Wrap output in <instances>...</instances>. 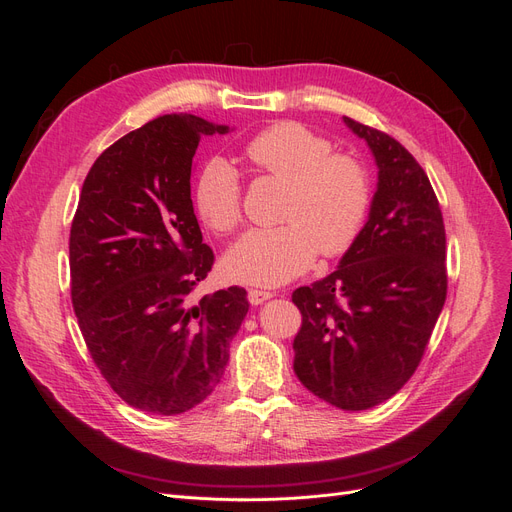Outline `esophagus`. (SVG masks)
<instances>
[{
	"instance_id": "1",
	"label": "esophagus",
	"mask_w": 512,
	"mask_h": 512,
	"mask_svg": "<svg viewBox=\"0 0 512 512\" xmlns=\"http://www.w3.org/2000/svg\"><path fill=\"white\" fill-rule=\"evenodd\" d=\"M271 297H273V292H269V290H258V288H252L250 292H247V299H250V303H252V305L265 303V301H269Z\"/></svg>"
}]
</instances>
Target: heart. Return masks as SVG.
<instances>
[{
  "instance_id": "1",
  "label": "heart",
  "mask_w": 512,
  "mask_h": 512,
  "mask_svg": "<svg viewBox=\"0 0 512 512\" xmlns=\"http://www.w3.org/2000/svg\"><path fill=\"white\" fill-rule=\"evenodd\" d=\"M243 153L258 173L288 183L284 226L245 232L224 256L228 280L280 286L312 267L318 252L337 258L361 237L371 209V177L361 158L333 151L327 136L294 121L260 130ZM192 203L209 230H235L243 220L237 170L222 158L209 160L194 179Z\"/></svg>"
}]
</instances>
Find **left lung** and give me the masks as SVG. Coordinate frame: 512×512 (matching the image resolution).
<instances>
[{
	"instance_id": "left-lung-1",
	"label": "left lung",
	"mask_w": 512,
	"mask_h": 512,
	"mask_svg": "<svg viewBox=\"0 0 512 512\" xmlns=\"http://www.w3.org/2000/svg\"><path fill=\"white\" fill-rule=\"evenodd\" d=\"M344 121L374 153L378 190L339 267L292 292L303 316L292 348L307 391L359 412L391 399L423 359L446 301V232L412 153L386 132Z\"/></svg>"
}]
</instances>
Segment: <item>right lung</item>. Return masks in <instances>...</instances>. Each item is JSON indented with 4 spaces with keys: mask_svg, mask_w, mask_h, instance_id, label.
Segmentation results:
<instances>
[{
    "mask_svg": "<svg viewBox=\"0 0 512 512\" xmlns=\"http://www.w3.org/2000/svg\"><path fill=\"white\" fill-rule=\"evenodd\" d=\"M196 115H162L121 136L85 177L70 228V294L108 386L149 414L188 412L220 384L250 309L230 286L194 301L213 267L190 196Z\"/></svg>",
    "mask_w": 512,
    "mask_h": 512,
    "instance_id": "1",
    "label": "right lung"
}]
</instances>
